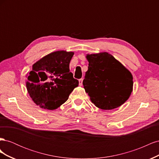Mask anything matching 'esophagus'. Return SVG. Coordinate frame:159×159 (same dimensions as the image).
I'll return each instance as SVG.
<instances>
[{
	"label": "esophagus",
	"instance_id": "esophagus-1",
	"mask_svg": "<svg viewBox=\"0 0 159 159\" xmlns=\"http://www.w3.org/2000/svg\"><path fill=\"white\" fill-rule=\"evenodd\" d=\"M79 84H80V85H82V84H83V79L82 78L79 80Z\"/></svg>",
	"mask_w": 159,
	"mask_h": 159
}]
</instances>
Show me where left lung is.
<instances>
[{
    "mask_svg": "<svg viewBox=\"0 0 159 159\" xmlns=\"http://www.w3.org/2000/svg\"><path fill=\"white\" fill-rule=\"evenodd\" d=\"M88 70L83 85L96 107L109 110L121 106L133 90V76L107 52L87 56Z\"/></svg>",
    "mask_w": 159,
    "mask_h": 159,
    "instance_id": "left-lung-1",
    "label": "left lung"
}]
</instances>
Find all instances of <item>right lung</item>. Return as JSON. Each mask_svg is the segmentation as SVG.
Instances as JSON below:
<instances>
[{
    "label": "right lung",
    "instance_id": "right-lung-1",
    "mask_svg": "<svg viewBox=\"0 0 159 159\" xmlns=\"http://www.w3.org/2000/svg\"><path fill=\"white\" fill-rule=\"evenodd\" d=\"M74 52L57 51L44 56L33 65L28 76L26 88L37 105L55 109L66 102L79 84L70 71Z\"/></svg>",
    "mask_w": 159,
    "mask_h": 159
}]
</instances>
